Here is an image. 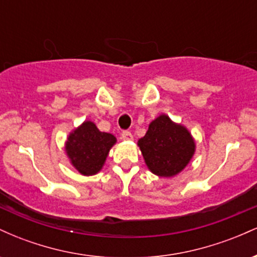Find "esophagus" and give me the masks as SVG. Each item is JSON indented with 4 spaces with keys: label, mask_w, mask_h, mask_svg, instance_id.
Masks as SVG:
<instances>
[{
    "label": "esophagus",
    "mask_w": 257,
    "mask_h": 257,
    "mask_svg": "<svg viewBox=\"0 0 257 257\" xmlns=\"http://www.w3.org/2000/svg\"><path fill=\"white\" fill-rule=\"evenodd\" d=\"M120 138H122L123 140H125V141H131V140H133V134L131 132L125 131V132H123L122 134H120Z\"/></svg>",
    "instance_id": "esophagus-1"
}]
</instances>
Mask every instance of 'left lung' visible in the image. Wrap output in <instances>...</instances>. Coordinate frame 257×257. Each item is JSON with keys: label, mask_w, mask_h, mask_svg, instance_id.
<instances>
[{"label": "left lung", "mask_w": 257, "mask_h": 257, "mask_svg": "<svg viewBox=\"0 0 257 257\" xmlns=\"http://www.w3.org/2000/svg\"><path fill=\"white\" fill-rule=\"evenodd\" d=\"M138 146L150 172L167 179L181 173L196 152V140L191 132L166 113L150 123Z\"/></svg>", "instance_id": "obj_1"}]
</instances>
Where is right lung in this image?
I'll use <instances>...</instances> for the list:
<instances>
[{"instance_id":"obj_1","label":"right lung","mask_w":257,"mask_h":257,"mask_svg":"<svg viewBox=\"0 0 257 257\" xmlns=\"http://www.w3.org/2000/svg\"><path fill=\"white\" fill-rule=\"evenodd\" d=\"M116 143L114 135L100 132L95 123L84 120L69 133L64 149L71 166L82 175L91 176L102 169Z\"/></svg>"}]
</instances>
